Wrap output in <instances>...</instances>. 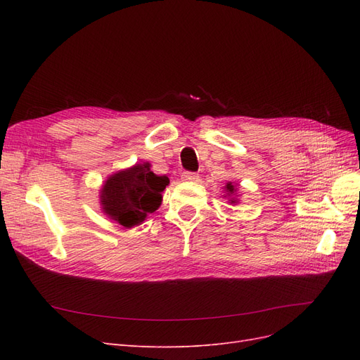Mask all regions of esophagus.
<instances>
[{"label":"esophagus","mask_w":360,"mask_h":360,"mask_svg":"<svg viewBox=\"0 0 360 360\" xmlns=\"http://www.w3.org/2000/svg\"><path fill=\"white\" fill-rule=\"evenodd\" d=\"M198 174L197 172H183L181 174V180L183 181H198Z\"/></svg>","instance_id":"34e87169"}]
</instances>
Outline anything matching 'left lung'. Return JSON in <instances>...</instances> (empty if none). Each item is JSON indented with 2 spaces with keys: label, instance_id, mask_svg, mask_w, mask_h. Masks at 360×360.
<instances>
[{
  "label": "left lung",
  "instance_id": "obj_1",
  "mask_svg": "<svg viewBox=\"0 0 360 360\" xmlns=\"http://www.w3.org/2000/svg\"><path fill=\"white\" fill-rule=\"evenodd\" d=\"M224 189L226 191V197H230V200H228V201H230L231 204L237 202V200L234 198V197H236V188H234V184H233L231 181H228V183L225 184V186H224Z\"/></svg>",
  "mask_w": 360,
  "mask_h": 360
}]
</instances>
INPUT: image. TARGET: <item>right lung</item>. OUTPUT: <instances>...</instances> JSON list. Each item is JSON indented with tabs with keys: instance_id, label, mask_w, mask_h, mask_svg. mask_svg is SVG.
<instances>
[{
	"instance_id": "right-lung-1",
	"label": "right lung",
	"mask_w": 360,
	"mask_h": 360,
	"mask_svg": "<svg viewBox=\"0 0 360 360\" xmlns=\"http://www.w3.org/2000/svg\"><path fill=\"white\" fill-rule=\"evenodd\" d=\"M169 184L167 176H156L150 163H136L108 177L101 191L106 216L124 228H134L159 209L162 192Z\"/></svg>"
}]
</instances>
